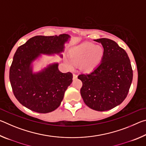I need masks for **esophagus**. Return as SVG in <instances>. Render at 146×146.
Instances as JSON below:
<instances>
[{
  "instance_id": "obj_1",
  "label": "esophagus",
  "mask_w": 146,
  "mask_h": 146,
  "mask_svg": "<svg viewBox=\"0 0 146 146\" xmlns=\"http://www.w3.org/2000/svg\"><path fill=\"white\" fill-rule=\"evenodd\" d=\"M73 79H76V78H77V75H76V74H73Z\"/></svg>"
}]
</instances>
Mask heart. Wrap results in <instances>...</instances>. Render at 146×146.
<instances>
[{"label": "heart", "mask_w": 146, "mask_h": 146, "mask_svg": "<svg viewBox=\"0 0 146 146\" xmlns=\"http://www.w3.org/2000/svg\"><path fill=\"white\" fill-rule=\"evenodd\" d=\"M103 53V49L100 46L91 43H82L71 49L70 56L73 62L80 63L81 70L90 71L99 64ZM66 61L69 66H73V63L71 60L66 59Z\"/></svg>", "instance_id": "obj_1"}]
</instances>
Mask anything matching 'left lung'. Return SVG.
Wrapping results in <instances>:
<instances>
[{"instance_id": "left-lung-1", "label": "left lung", "mask_w": 146, "mask_h": 146, "mask_svg": "<svg viewBox=\"0 0 146 146\" xmlns=\"http://www.w3.org/2000/svg\"><path fill=\"white\" fill-rule=\"evenodd\" d=\"M102 44L103 56L93 71L81 74L80 94L89 108L105 111L120 105L126 98L133 80L130 60L124 49L111 39L95 40Z\"/></svg>"}]
</instances>
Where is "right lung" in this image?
<instances>
[{
  "mask_svg": "<svg viewBox=\"0 0 146 146\" xmlns=\"http://www.w3.org/2000/svg\"><path fill=\"white\" fill-rule=\"evenodd\" d=\"M70 36H35L19 47L9 70L13 92L22 105L35 112L47 113L60 105L64 93L72 83L73 75L58 70V63L48 64L38 72L33 63L41 55H58L62 58L65 44Z\"/></svg>",
  "mask_w": 146,
  "mask_h": 146,
  "instance_id": "right-lung-1",
  "label": "right lung"
}]
</instances>
